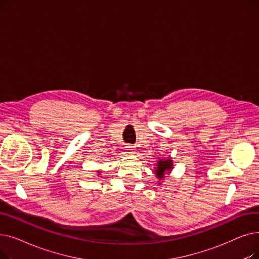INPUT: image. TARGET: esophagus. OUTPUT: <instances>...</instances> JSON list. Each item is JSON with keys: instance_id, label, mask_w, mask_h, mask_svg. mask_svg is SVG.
I'll use <instances>...</instances> for the list:
<instances>
[{"instance_id": "34e87169", "label": "esophagus", "mask_w": 259, "mask_h": 259, "mask_svg": "<svg viewBox=\"0 0 259 259\" xmlns=\"http://www.w3.org/2000/svg\"><path fill=\"white\" fill-rule=\"evenodd\" d=\"M126 148H127V150H128L130 153H134V146L128 145Z\"/></svg>"}]
</instances>
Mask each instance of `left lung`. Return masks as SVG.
<instances>
[{
	"instance_id": "left-lung-1",
	"label": "left lung",
	"mask_w": 259,
	"mask_h": 259,
	"mask_svg": "<svg viewBox=\"0 0 259 259\" xmlns=\"http://www.w3.org/2000/svg\"><path fill=\"white\" fill-rule=\"evenodd\" d=\"M154 174L156 176V179L158 180V184L157 185H161V183L164 182V180L166 179V174L171 173L172 169H173V160L172 158L168 157V158H159L156 161V165H154ZM168 178V176H167Z\"/></svg>"
}]
</instances>
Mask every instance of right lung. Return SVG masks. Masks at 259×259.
<instances>
[{
    "mask_svg": "<svg viewBox=\"0 0 259 259\" xmlns=\"http://www.w3.org/2000/svg\"><path fill=\"white\" fill-rule=\"evenodd\" d=\"M98 173H99V175H101L100 173H102V171H101V170H98Z\"/></svg>",
    "mask_w": 259,
    "mask_h": 259,
    "instance_id": "obj_1",
    "label": "right lung"
}]
</instances>
